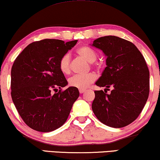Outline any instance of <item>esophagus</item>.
<instances>
[{"label":"esophagus","mask_w":160,"mask_h":160,"mask_svg":"<svg viewBox=\"0 0 160 160\" xmlns=\"http://www.w3.org/2000/svg\"><path fill=\"white\" fill-rule=\"evenodd\" d=\"M85 91H86V89H79V92L80 93H84Z\"/></svg>","instance_id":"34e87169"}]
</instances>
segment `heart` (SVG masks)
<instances>
[{"label": "heart", "mask_w": 160, "mask_h": 160, "mask_svg": "<svg viewBox=\"0 0 160 160\" xmlns=\"http://www.w3.org/2000/svg\"><path fill=\"white\" fill-rule=\"evenodd\" d=\"M76 54L84 59L95 68H100L98 63L94 62L97 60L98 54L95 50L89 46H82L76 50ZM58 67L61 73L64 75H68L71 73V62L69 54H65L61 57L58 62ZM97 76L94 73H89L85 75H74L69 78L68 84L71 87L77 89H86L91 84L95 82Z\"/></svg>", "instance_id": "1"}]
</instances>
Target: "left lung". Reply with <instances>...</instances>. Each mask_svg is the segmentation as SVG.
Instances as JSON below:
<instances>
[{
	"label": "left lung",
	"instance_id": "1",
	"mask_svg": "<svg viewBox=\"0 0 160 160\" xmlns=\"http://www.w3.org/2000/svg\"><path fill=\"white\" fill-rule=\"evenodd\" d=\"M93 47L107 56V67L97 82L106 87L95 90L92 108L100 122L120 128L132 123L141 113L149 95V71L143 54L130 41L108 36L94 41ZM111 87L109 95L106 92Z\"/></svg>",
	"mask_w": 160,
	"mask_h": 160
}]
</instances>
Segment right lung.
I'll return each mask as SVG.
<instances>
[{
    "label": "right lung",
    "mask_w": 160,
    "mask_h": 160,
    "mask_svg": "<svg viewBox=\"0 0 160 160\" xmlns=\"http://www.w3.org/2000/svg\"><path fill=\"white\" fill-rule=\"evenodd\" d=\"M77 41H34L14 60L11 71V95L19 116L30 128L51 132L67 121L79 92L72 87L62 90L68 82L58 62ZM57 88L60 89L58 92Z\"/></svg>",
    "instance_id": "add662e5"
}]
</instances>
